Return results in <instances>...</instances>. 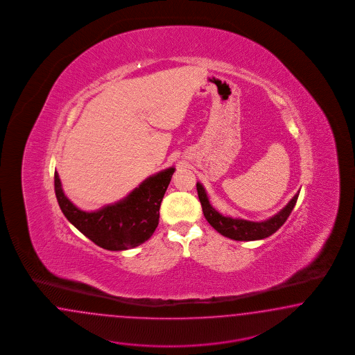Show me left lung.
Wrapping results in <instances>:
<instances>
[{
    "label": "left lung",
    "mask_w": 355,
    "mask_h": 355,
    "mask_svg": "<svg viewBox=\"0 0 355 355\" xmlns=\"http://www.w3.org/2000/svg\"><path fill=\"white\" fill-rule=\"evenodd\" d=\"M196 190H198V196H199V200H200L207 221L220 234L227 236L230 239H234V241H258V239L267 238V236H272L273 233H276L279 227L284 225V223L288 220L294 205L297 203L298 195H300V191L295 193L291 202L286 205L285 208H282L277 215L270 217L266 221L255 223V221H248V220H242V218L225 217V216L218 214L215 208L209 205L205 187L199 182L196 183Z\"/></svg>",
    "instance_id": "8db88e82"
}]
</instances>
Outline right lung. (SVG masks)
I'll return each mask as SVG.
<instances>
[{"label": "right lung", "mask_w": 355, "mask_h": 355, "mask_svg": "<svg viewBox=\"0 0 355 355\" xmlns=\"http://www.w3.org/2000/svg\"><path fill=\"white\" fill-rule=\"evenodd\" d=\"M174 171L168 168L152 175L119 203L103 207L96 212L80 211L64 196L57 172L54 191L64 217L80 233L100 248L122 251L144 243L156 230L162 198Z\"/></svg>", "instance_id": "obj_1"}]
</instances>
